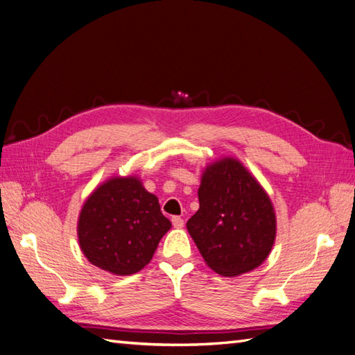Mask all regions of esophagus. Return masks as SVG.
<instances>
[{"mask_svg":"<svg viewBox=\"0 0 355 355\" xmlns=\"http://www.w3.org/2000/svg\"><path fill=\"white\" fill-rule=\"evenodd\" d=\"M172 225H174L175 228H183V227H184V220H183V218H180V216H172Z\"/></svg>","mask_w":355,"mask_h":355,"instance_id":"1","label":"esophagus"}]
</instances>
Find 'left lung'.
<instances>
[{
  "label": "left lung",
  "instance_id": "1",
  "mask_svg": "<svg viewBox=\"0 0 355 355\" xmlns=\"http://www.w3.org/2000/svg\"><path fill=\"white\" fill-rule=\"evenodd\" d=\"M198 198L200 209L186 227L213 270L234 277L266 260L275 241L274 207L241 162L210 164Z\"/></svg>",
  "mask_w": 355,
  "mask_h": 355
}]
</instances>
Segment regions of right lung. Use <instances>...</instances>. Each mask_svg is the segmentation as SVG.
Here are the masks:
<instances>
[{"mask_svg":"<svg viewBox=\"0 0 355 355\" xmlns=\"http://www.w3.org/2000/svg\"><path fill=\"white\" fill-rule=\"evenodd\" d=\"M171 220L157 196L135 177L112 178L89 196L80 213L78 241L92 265L114 275L145 268Z\"/></svg>","mask_w":355,"mask_h":355,"instance_id":"obj_1","label":"right lung"}]
</instances>
